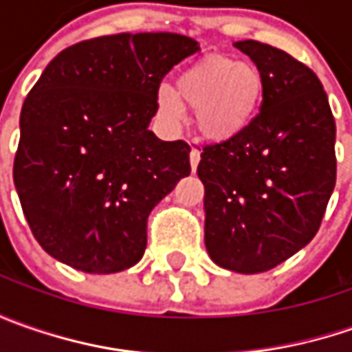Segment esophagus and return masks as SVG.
<instances>
[{"label": "esophagus", "mask_w": 352, "mask_h": 352, "mask_svg": "<svg viewBox=\"0 0 352 352\" xmlns=\"http://www.w3.org/2000/svg\"><path fill=\"white\" fill-rule=\"evenodd\" d=\"M197 164H199V151L192 148V153H190V166H192V172H196Z\"/></svg>", "instance_id": "1"}]
</instances>
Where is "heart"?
<instances>
[{"instance_id":"b5f03b06","label":"heart","mask_w":352,"mask_h":352,"mask_svg":"<svg viewBox=\"0 0 352 352\" xmlns=\"http://www.w3.org/2000/svg\"><path fill=\"white\" fill-rule=\"evenodd\" d=\"M263 98V78L247 64L211 56L192 64L176 84L158 89V107L180 117L196 109L197 131L210 141H227L249 127Z\"/></svg>"}]
</instances>
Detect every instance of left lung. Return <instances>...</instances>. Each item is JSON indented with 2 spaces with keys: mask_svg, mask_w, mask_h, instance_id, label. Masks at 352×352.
<instances>
[{
  "mask_svg": "<svg viewBox=\"0 0 352 352\" xmlns=\"http://www.w3.org/2000/svg\"><path fill=\"white\" fill-rule=\"evenodd\" d=\"M235 47L261 72V111L233 139L201 146L197 176L211 261L256 274L319 231L337 180L335 119L311 68L258 41Z\"/></svg>",
  "mask_w": 352,
  "mask_h": 352,
  "instance_id": "1",
  "label": "left lung"
}]
</instances>
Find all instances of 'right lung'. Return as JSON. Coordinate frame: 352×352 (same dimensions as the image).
Segmentation results:
<instances>
[{
  "label": "right lung",
  "mask_w": 352,
  "mask_h": 352,
  "mask_svg": "<svg viewBox=\"0 0 352 352\" xmlns=\"http://www.w3.org/2000/svg\"><path fill=\"white\" fill-rule=\"evenodd\" d=\"M176 33H119L64 48L21 109L13 182L38 245L89 274L146 249L156 204L190 174V144L148 131L162 78L197 52Z\"/></svg>",
  "instance_id": "add662e5"
}]
</instances>
